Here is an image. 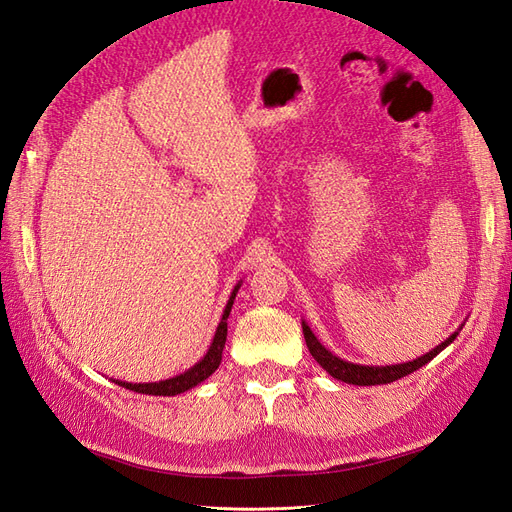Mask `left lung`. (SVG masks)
<instances>
[{
  "label": "left lung",
  "instance_id": "8db88e82",
  "mask_svg": "<svg viewBox=\"0 0 512 512\" xmlns=\"http://www.w3.org/2000/svg\"><path fill=\"white\" fill-rule=\"evenodd\" d=\"M303 334H305V342H307V349H310V353L314 355V360L325 368V371L331 375L340 379V382H347V384H355V386H377V384H390L395 382V379H401L406 377L414 371H419L421 366H425L430 360H434L438 353H441L449 342H454L456 334H451L445 342L438 344L436 349H432L430 353L421 355V358L412 360V362H406V364H395V366H360V364H351V362H344L340 358H336L334 353L327 351L323 344H320L316 340V336L310 331V327H307L303 323Z\"/></svg>",
  "mask_w": 512,
  "mask_h": 512
}]
</instances>
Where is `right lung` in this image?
<instances>
[{"mask_svg":"<svg viewBox=\"0 0 512 512\" xmlns=\"http://www.w3.org/2000/svg\"><path fill=\"white\" fill-rule=\"evenodd\" d=\"M237 288H240V285H237ZM237 288L233 290L231 299H229V303H227V310H224V314H222V320H220V325H218V329H216V336H213V342H211V347H209L207 355H205V358H202L196 366L189 368V371L183 373V375L172 377V379H165V382H154V384H128V382L122 384V382H117V384L128 388V390L144 392V395L172 397V395H181V392L198 386L200 382H205V379H207L211 373H216V368L220 366L224 342H227V318H229V312H231V305H233Z\"/></svg>","mask_w":512,"mask_h":512,"instance_id":"right-lung-1","label":"right lung"}]
</instances>
